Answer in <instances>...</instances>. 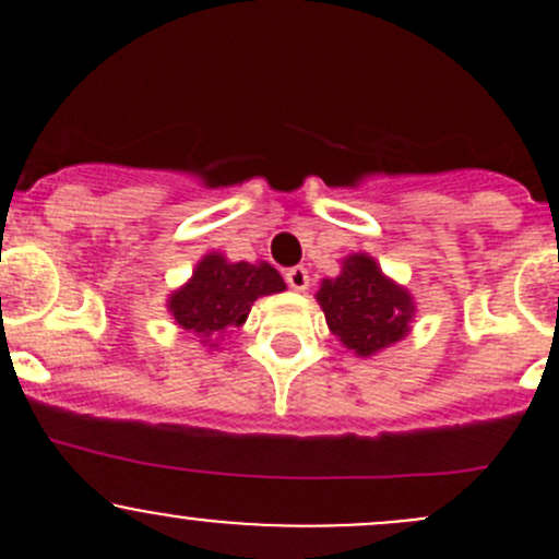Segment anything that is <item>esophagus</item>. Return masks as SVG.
<instances>
[{
  "instance_id": "obj_1",
  "label": "esophagus",
  "mask_w": 559,
  "mask_h": 559,
  "mask_svg": "<svg viewBox=\"0 0 559 559\" xmlns=\"http://www.w3.org/2000/svg\"><path fill=\"white\" fill-rule=\"evenodd\" d=\"M284 278H286V284H289L295 292H306L308 289V281H311V275H308V270L302 267V264H297V267L286 270Z\"/></svg>"
}]
</instances>
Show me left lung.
Returning a JSON list of instances; mask_svg holds the SVG:
<instances>
[{"label": "left lung", "instance_id": "left-lung-1", "mask_svg": "<svg viewBox=\"0 0 559 559\" xmlns=\"http://www.w3.org/2000/svg\"><path fill=\"white\" fill-rule=\"evenodd\" d=\"M316 300L330 330L359 357H370L408 335L414 316L408 292L384 278L379 264L365 253L348 257L343 273L326 278Z\"/></svg>", "mask_w": 559, "mask_h": 559}]
</instances>
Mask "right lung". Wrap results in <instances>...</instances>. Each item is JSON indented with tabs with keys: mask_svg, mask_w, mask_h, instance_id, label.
Segmentation results:
<instances>
[{
	"mask_svg": "<svg viewBox=\"0 0 559 559\" xmlns=\"http://www.w3.org/2000/svg\"><path fill=\"white\" fill-rule=\"evenodd\" d=\"M284 289V278L267 262H227L222 253H207L189 284L170 297V311L183 330L207 337L240 326L257 297Z\"/></svg>",
	"mask_w": 559,
	"mask_h": 559,
	"instance_id": "add662e5",
	"label": "right lung"
}]
</instances>
